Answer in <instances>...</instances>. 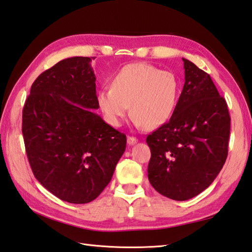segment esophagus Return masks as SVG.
Listing matches in <instances>:
<instances>
[{
  "instance_id": "1",
  "label": "esophagus",
  "mask_w": 252,
  "mask_h": 252,
  "mask_svg": "<svg viewBox=\"0 0 252 252\" xmlns=\"http://www.w3.org/2000/svg\"><path fill=\"white\" fill-rule=\"evenodd\" d=\"M138 142V139L134 138V136H127V144L129 145H133Z\"/></svg>"
}]
</instances>
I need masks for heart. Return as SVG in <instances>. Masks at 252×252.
<instances>
[{"mask_svg":"<svg viewBox=\"0 0 252 252\" xmlns=\"http://www.w3.org/2000/svg\"><path fill=\"white\" fill-rule=\"evenodd\" d=\"M181 85L175 74L144 63L121 68L111 87L97 93V103L109 125L118 127L130 111L135 126L157 130L175 111Z\"/></svg>","mask_w":252,"mask_h":252,"instance_id":"obj_1","label":"heart"}]
</instances>
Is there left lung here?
<instances>
[{"instance_id":"8db88e82","label":"left lung","mask_w":252,"mask_h":252,"mask_svg":"<svg viewBox=\"0 0 252 252\" xmlns=\"http://www.w3.org/2000/svg\"><path fill=\"white\" fill-rule=\"evenodd\" d=\"M185 84L170 121L146 138L148 177L159 194L187 200L212 184L226 162L230 117L210 76L183 58Z\"/></svg>"}]
</instances>
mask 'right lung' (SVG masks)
I'll use <instances>...</instances> for the list:
<instances>
[{
	"label": "right lung",
	"instance_id": "obj_1",
	"mask_svg": "<svg viewBox=\"0 0 252 252\" xmlns=\"http://www.w3.org/2000/svg\"><path fill=\"white\" fill-rule=\"evenodd\" d=\"M90 57H70L40 74L23 108L22 132L37 181L71 204L93 202L110 183L126 136L99 108Z\"/></svg>",
	"mask_w": 252,
	"mask_h": 252
}]
</instances>
